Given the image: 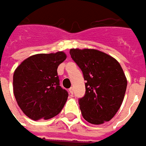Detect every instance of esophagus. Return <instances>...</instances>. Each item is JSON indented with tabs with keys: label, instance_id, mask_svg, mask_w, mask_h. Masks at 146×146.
Here are the masks:
<instances>
[{
	"label": "esophagus",
	"instance_id": "34e87169",
	"mask_svg": "<svg viewBox=\"0 0 146 146\" xmlns=\"http://www.w3.org/2000/svg\"><path fill=\"white\" fill-rule=\"evenodd\" d=\"M68 92L70 94H73V87H70V88L68 89Z\"/></svg>",
	"mask_w": 146,
	"mask_h": 146
}]
</instances>
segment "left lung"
Listing matches in <instances>:
<instances>
[{"label": "left lung", "instance_id": "obj_1", "mask_svg": "<svg viewBox=\"0 0 146 146\" xmlns=\"http://www.w3.org/2000/svg\"><path fill=\"white\" fill-rule=\"evenodd\" d=\"M71 57L82 69L86 94L79 99L83 118L102 124L113 118L123 103L127 79L118 61L95 49H70Z\"/></svg>", "mask_w": 146, "mask_h": 146}]
</instances>
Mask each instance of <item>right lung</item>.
Listing matches in <instances>:
<instances>
[{
  "mask_svg": "<svg viewBox=\"0 0 146 146\" xmlns=\"http://www.w3.org/2000/svg\"><path fill=\"white\" fill-rule=\"evenodd\" d=\"M65 59L63 52L36 54L15 69L13 94L19 108L30 119H48L61 111L68 94L60 86L57 68Z\"/></svg>",
  "mask_w": 146,
  "mask_h": 146,
  "instance_id": "1",
  "label": "right lung"
}]
</instances>
